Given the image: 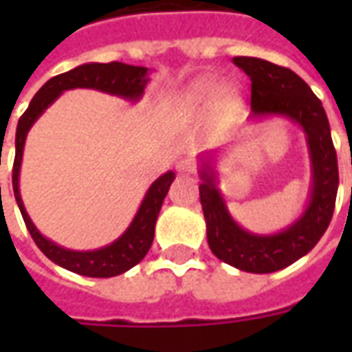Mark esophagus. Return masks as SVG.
<instances>
[{"mask_svg": "<svg viewBox=\"0 0 352 352\" xmlns=\"http://www.w3.org/2000/svg\"><path fill=\"white\" fill-rule=\"evenodd\" d=\"M177 171L184 173V175H192V173H196V162L192 160V158H183L177 164Z\"/></svg>", "mask_w": 352, "mask_h": 352, "instance_id": "esophagus-1", "label": "esophagus"}]
</instances>
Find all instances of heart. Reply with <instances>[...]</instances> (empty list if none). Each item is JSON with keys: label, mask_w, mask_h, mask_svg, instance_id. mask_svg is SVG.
Instances as JSON below:
<instances>
[{"label": "heart", "mask_w": 352, "mask_h": 352, "mask_svg": "<svg viewBox=\"0 0 352 352\" xmlns=\"http://www.w3.org/2000/svg\"><path fill=\"white\" fill-rule=\"evenodd\" d=\"M213 100L219 107L226 109V111H234V109H237V105H239L237 94L230 87H221L217 90V94H214V82L211 79L196 80V82L183 94L181 103H183L184 109L194 111V109L207 107Z\"/></svg>", "instance_id": "b5f03b06"}]
</instances>
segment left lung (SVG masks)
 <instances>
[{"mask_svg": "<svg viewBox=\"0 0 352 352\" xmlns=\"http://www.w3.org/2000/svg\"><path fill=\"white\" fill-rule=\"evenodd\" d=\"M234 64L251 79L252 116L280 115L302 126L311 158V196L302 217L287 230L258 236L243 230L226 209L209 160L199 169V201L207 224V243L222 262L241 272H279L305 256L332 221L338 196V156L324 107L309 85L292 69L262 58L236 56Z\"/></svg>", "mask_w": 352, "mask_h": 352, "instance_id": "left-lung-1", "label": "left lung"}]
</instances>
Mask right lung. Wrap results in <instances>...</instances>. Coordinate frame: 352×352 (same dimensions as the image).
<instances>
[{
  "label": "right lung",
  "mask_w": 352,
  "mask_h": 352,
  "mask_svg": "<svg viewBox=\"0 0 352 352\" xmlns=\"http://www.w3.org/2000/svg\"><path fill=\"white\" fill-rule=\"evenodd\" d=\"M146 82H148V69L141 65H128L122 62H111V64H82L75 67L72 72H65L47 80L41 90L35 94L34 100L30 101V107L26 113L20 116L19 126H16V154H14V164H12V190L14 198L19 204L22 219L26 222V228L30 236L34 237L35 245L41 249V252L50 258L54 264L62 265L65 270L87 277H115L120 273L128 272L130 267L139 264L145 258V254L151 249L154 239V226L156 219L160 213L164 198L168 196V190L175 173L168 171L158 177L151 188L146 190L145 198L139 206L138 213L133 221L116 241L107 247H101L96 251H72L64 249L60 245L52 243L50 239L39 234L35 228L32 219L28 217L26 207L22 204L19 190V175L20 164H22V153H24V143L30 128L39 116L45 113L52 101L58 100V96L72 88H94L100 92L120 96L126 100L138 101L143 96Z\"/></svg>",
  "instance_id": "add662e5"
}]
</instances>
